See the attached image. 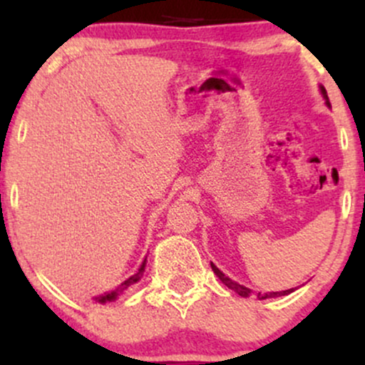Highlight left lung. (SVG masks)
I'll return each mask as SVG.
<instances>
[{
	"label": "left lung",
	"instance_id": "8db88e82",
	"mask_svg": "<svg viewBox=\"0 0 365 365\" xmlns=\"http://www.w3.org/2000/svg\"><path fill=\"white\" fill-rule=\"evenodd\" d=\"M321 92H322V96H324L326 99H328V96H326V89L324 87H321ZM328 103V101H326ZM329 104V103H328ZM211 267H212V271H215V273L217 274V278L221 279V282H223L226 287L228 288H232L233 292H237L238 295H242V297H249L250 295V290L247 287H244V284H240V283H237V282H233V279H230L228 276H225L223 273H221L220 269H217V267L215 266V264H211ZM293 292V288H290V290H284V292H269V293H261L259 292L257 293V299L259 300H264V299H274V297H282V295H288V293H292Z\"/></svg>",
	"mask_w": 365,
	"mask_h": 365
}]
</instances>
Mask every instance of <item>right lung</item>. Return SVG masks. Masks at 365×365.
Returning <instances> with one entry per match:
<instances>
[{"instance_id":"right-lung-1","label":"right lung","mask_w":365,"mask_h":365,"mask_svg":"<svg viewBox=\"0 0 365 365\" xmlns=\"http://www.w3.org/2000/svg\"><path fill=\"white\" fill-rule=\"evenodd\" d=\"M144 269H145V261H144V262H142L140 269H139V271H137V273H135V274H133V276H130V278H128V279H125V282H123V283H121L118 288H115V290H113L111 293H106V295L99 297V299H98V300H99V302H110V300H115V299H116V297H118L121 292H125V290H127V288H128V287H132V284H133V283H137V282H139V279L142 278V273H144Z\"/></svg>"}]
</instances>
